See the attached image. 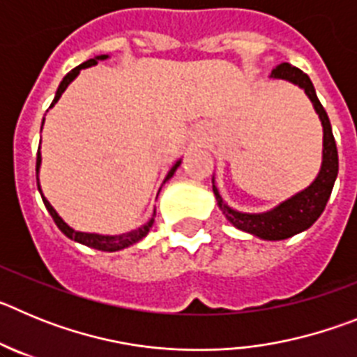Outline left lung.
Wrapping results in <instances>:
<instances>
[{"label":"left lung","mask_w":357,"mask_h":357,"mask_svg":"<svg viewBox=\"0 0 357 357\" xmlns=\"http://www.w3.org/2000/svg\"><path fill=\"white\" fill-rule=\"evenodd\" d=\"M270 77L298 85L313 103L318 118L321 121V128H324V150H321L320 172H318L317 178L307 188L302 189L301 193L293 195L291 198L273 207L272 211H266V213H239V211L229 207L223 202L216 185H214V181L213 191L214 197H216L218 207L222 209L227 220L236 229L245 230L248 234H254L261 239H268V241H279V239L291 238V236L298 234L302 230L309 229L324 213L327 200L331 197V191H333L334 181L338 176V150H336V141H334L329 116H327L326 109L321 107L317 91L313 87V82L309 80L307 75L298 68H295V66L282 62V64L273 69Z\"/></svg>","instance_id":"left-lung-1"}]
</instances>
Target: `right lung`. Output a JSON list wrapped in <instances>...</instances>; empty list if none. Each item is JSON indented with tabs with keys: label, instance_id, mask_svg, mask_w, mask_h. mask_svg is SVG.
I'll return each mask as SVG.
<instances>
[{
	"label": "right lung",
	"instance_id": "obj_1",
	"mask_svg": "<svg viewBox=\"0 0 357 357\" xmlns=\"http://www.w3.org/2000/svg\"><path fill=\"white\" fill-rule=\"evenodd\" d=\"M105 59H109V55H98L94 56V59H89L87 62H84V64L77 66L75 69H71V71L66 75L64 78H62L61 85H59V89H56L55 93V98H53V102L52 105H50V109H52L53 105H55L56 102H59V98L62 96V93H64L66 89H68V85L71 84L75 78L78 77V73L82 71V69L85 68H91V66H96L98 61H105ZM43 125H44V119H43ZM40 146H39V151H37V188H39V193L40 197H43V202H44V206H46V209H48V213L52 214L53 218V222L56 223V227L64 232L66 236H68L69 239H73V241H77V243H82V245H85V247H91V248H96V250H102V252H116V250H123V248H127L130 247V245H134V243L141 241V239L144 238V236L150 232L151 225H153V218H155V211H153V216L148 220L144 225H141L139 229H135V230H130V232H127V234H119V236H103V234H94V232H80V230H75L71 229V227L68 225V223L62 220L61 216H59V213H56L55 209H53V206L50 204L48 200H46V197L43 195V191H40V184H39V168H40ZM182 160H176L175 164H173V168L169 169L168 175H166V178H164V182L169 181L173 176V173L176 172V168L181 166Z\"/></svg>",
	"mask_w": 357,
	"mask_h": 357
}]
</instances>
